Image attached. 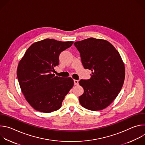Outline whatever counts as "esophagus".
Segmentation results:
<instances>
[{"label":"esophagus","mask_w":145,"mask_h":145,"mask_svg":"<svg viewBox=\"0 0 145 145\" xmlns=\"http://www.w3.org/2000/svg\"><path fill=\"white\" fill-rule=\"evenodd\" d=\"M74 85H78V80H74Z\"/></svg>","instance_id":"34e87169"}]
</instances>
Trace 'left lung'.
I'll return each instance as SVG.
<instances>
[{
    "label": "left lung",
    "instance_id": "left-lung-1",
    "mask_svg": "<svg viewBox=\"0 0 145 145\" xmlns=\"http://www.w3.org/2000/svg\"><path fill=\"white\" fill-rule=\"evenodd\" d=\"M74 45L84 68L92 72L91 78L78 82L84 88L80 103L91 111L105 109L117 97L124 83L125 68L120 54L104 39L89 38Z\"/></svg>",
    "mask_w": 145,
    "mask_h": 145
}]
</instances>
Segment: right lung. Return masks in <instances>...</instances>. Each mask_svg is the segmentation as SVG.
Listing matches in <instances>:
<instances>
[{"instance_id": "add662e5", "label": "right lung", "mask_w": 145, "mask_h": 145, "mask_svg": "<svg viewBox=\"0 0 145 145\" xmlns=\"http://www.w3.org/2000/svg\"><path fill=\"white\" fill-rule=\"evenodd\" d=\"M73 41L45 39L32 44L20 59L17 68L19 84L27 101L35 110L49 113L59 109L65 96L74 85L71 77L52 73L59 64L61 52Z\"/></svg>"}]
</instances>
